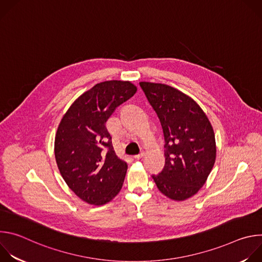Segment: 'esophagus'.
<instances>
[{
  "mask_svg": "<svg viewBox=\"0 0 262 262\" xmlns=\"http://www.w3.org/2000/svg\"><path fill=\"white\" fill-rule=\"evenodd\" d=\"M144 156H145V154H144V152H141L140 155H138V156H135V157H134V159H135V160H137V161H139V160L143 159V158H144Z\"/></svg>",
  "mask_w": 262,
  "mask_h": 262,
  "instance_id": "obj_1",
  "label": "esophagus"
}]
</instances>
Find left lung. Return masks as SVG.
Returning a JSON list of instances; mask_svg holds the SVG:
<instances>
[{"label": "left lung", "instance_id": "1", "mask_svg": "<svg viewBox=\"0 0 262 262\" xmlns=\"http://www.w3.org/2000/svg\"><path fill=\"white\" fill-rule=\"evenodd\" d=\"M140 86L160 119L165 139V167L152 178L161 193L183 201L198 193L214 165L212 126L199 104L181 91L149 82Z\"/></svg>", "mask_w": 262, "mask_h": 262}]
</instances>
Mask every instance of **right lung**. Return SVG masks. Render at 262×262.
I'll use <instances>...</instances> for the list:
<instances>
[{
	"mask_svg": "<svg viewBox=\"0 0 262 262\" xmlns=\"http://www.w3.org/2000/svg\"><path fill=\"white\" fill-rule=\"evenodd\" d=\"M136 92L130 82L96 84L70 105L58 126L59 171L69 189L89 204H105L122 188L127 165L115 155L105 122Z\"/></svg>",
	"mask_w": 262,
	"mask_h": 262,
	"instance_id": "1",
	"label": "right lung"
}]
</instances>
